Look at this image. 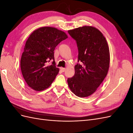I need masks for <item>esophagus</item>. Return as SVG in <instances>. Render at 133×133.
I'll return each instance as SVG.
<instances>
[{
  "label": "esophagus",
  "mask_w": 133,
  "mask_h": 133,
  "mask_svg": "<svg viewBox=\"0 0 133 133\" xmlns=\"http://www.w3.org/2000/svg\"><path fill=\"white\" fill-rule=\"evenodd\" d=\"M60 70H61L62 72H64L65 71V68H60Z\"/></svg>",
  "instance_id": "obj_1"
}]
</instances>
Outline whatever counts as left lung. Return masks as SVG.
I'll list each match as a JSON object with an SVG mask.
<instances>
[{
    "mask_svg": "<svg viewBox=\"0 0 133 133\" xmlns=\"http://www.w3.org/2000/svg\"><path fill=\"white\" fill-rule=\"evenodd\" d=\"M68 32L78 49V63L74 75L67 80L68 85L75 95L87 97L96 90L108 74L109 46L103 34L94 27L84 26Z\"/></svg>",
    "mask_w": 133,
    "mask_h": 133,
    "instance_id": "left-lung-1",
    "label": "left lung"
}]
</instances>
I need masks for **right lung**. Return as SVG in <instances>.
I'll list each match as a JSON object with an SVG mask.
<instances>
[{
    "instance_id": "add662e5",
    "label": "right lung",
    "mask_w": 133,
    "mask_h": 133,
    "mask_svg": "<svg viewBox=\"0 0 133 133\" xmlns=\"http://www.w3.org/2000/svg\"><path fill=\"white\" fill-rule=\"evenodd\" d=\"M67 38L64 31L49 26L40 28L30 34L22 55L21 68L24 79L31 89L42 91L53 83L59 71L55 66L54 51Z\"/></svg>"
}]
</instances>
